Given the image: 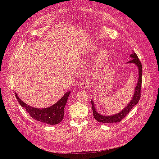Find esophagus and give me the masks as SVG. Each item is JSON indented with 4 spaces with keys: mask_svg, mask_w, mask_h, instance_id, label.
Here are the masks:
<instances>
[{
    "mask_svg": "<svg viewBox=\"0 0 159 159\" xmlns=\"http://www.w3.org/2000/svg\"><path fill=\"white\" fill-rule=\"evenodd\" d=\"M89 81L87 79H84L80 84V87L84 89H86L87 87H89Z\"/></svg>",
    "mask_w": 159,
    "mask_h": 159,
    "instance_id": "esophagus-1",
    "label": "esophagus"
}]
</instances>
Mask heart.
I'll return each instance as SVG.
<instances>
[{
    "instance_id": "heart-1",
    "label": "heart",
    "mask_w": 159,
    "mask_h": 159,
    "mask_svg": "<svg viewBox=\"0 0 159 159\" xmlns=\"http://www.w3.org/2000/svg\"><path fill=\"white\" fill-rule=\"evenodd\" d=\"M98 50V47L96 45L93 44L90 47V53L94 54ZM109 58V52L106 49H102L99 50L96 55L94 57V61L99 66L104 65L107 61Z\"/></svg>"
}]
</instances>
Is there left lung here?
Here are the masks:
<instances>
[{
	"instance_id": "left-lung-1",
	"label": "left lung",
	"mask_w": 159,
	"mask_h": 159,
	"mask_svg": "<svg viewBox=\"0 0 159 159\" xmlns=\"http://www.w3.org/2000/svg\"><path fill=\"white\" fill-rule=\"evenodd\" d=\"M130 57L132 58V59L128 61V63H133L137 65L139 67V81L137 83V87H135V91L132 100L131 102L126 106V107L123 109L120 112L118 113V114L112 116H102L101 115L98 114L96 112V110L94 107V105L93 103V101H91L92 104V109H93V112L94 118L99 122L100 123H118L121 121L128 114L129 112L131 111V109L136 104H137L139 102L140 96H141V86H142V66L141 61H140L137 55L135 53H132Z\"/></svg>"
}]
</instances>
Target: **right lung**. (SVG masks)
<instances>
[{
    "label": "right lung",
    "mask_w": 159,
    "mask_h": 159,
    "mask_svg": "<svg viewBox=\"0 0 159 159\" xmlns=\"http://www.w3.org/2000/svg\"><path fill=\"white\" fill-rule=\"evenodd\" d=\"M70 93V91L67 92L53 106L45 109H37L31 107L22 102L16 93H15V96L20 105L24 107L31 117L40 122L54 125L60 123L63 118L64 108Z\"/></svg>",
    "instance_id": "obj_1"
}]
</instances>
